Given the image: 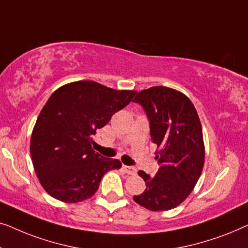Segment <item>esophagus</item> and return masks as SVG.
<instances>
[{
    "instance_id": "1",
    "label": "esophagus",
    "mask_w": 248,
    "mask_h": 248,
    "mask_svg": "<svg viewBox=\"0 0 248 248\" xmlns=\"http://www.w3.org/2000/svg\"><path fill=\"white\" fill-rule=\"evenodd\" d=\"M123 169L127 175H135V174H137V168L132 167V166H124Z\"/></svg>"
}]
</instances>
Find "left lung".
Returning a JSON list of instances; mask_svg holds the SVG:
<instances>
[{
  "label": "left lung",
  "mask_w": 248,
  "mask_h": 248,
  "mask_svg": "<svg viewBox=\"0 0 248 248\" xmlns=\"http://www.w3.org/2000/svg\"><path fill=\"white\" fill-rule=\"evenodd\" d=\"M133 101L143 106L150 120L160 166L154 177L139 171L147 188L133 200L151 211H167L185 201L201 176L205 159L201 122L189 98L172 88L151 87Z\"/></svg>",
  "instance_id": "8db88e82"
}]
</instances>
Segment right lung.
Masks as SVG:
<instances>
[{
	"instance_id": "add662e5",
	"label": "right lung",
	"mask_w": 248,
	"mask_h": 248,
	"mask_svg": "<svg viewBox=\"0 0 248 248\" xmlns=\"http://www.w3.org/2000/svg\"><path fill=\"white\" fill-rule=\"evenodd\" d=\"M135 90H115L89 80L70 82L52 93L30 139V155L43 188L54 199L78 203L98 191L103 176L120 169L118 159L93 149V135L131 103Z\"/></svg>"
}]
</instances>
